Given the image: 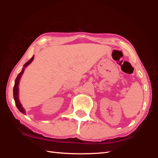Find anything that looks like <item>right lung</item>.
I'll return each instance as SVG.
<instances>
[{"instance_id": "add662e5", "label": "right lung", "mask_w": 158, "mask_h": 158, "mask_svg": "<svg viewBox=\"0 0 158 158\" xmlns=\"http://www.w3.org/2000/svg\"><path fill=\"white\" fill-rule=\"evenodd\" d=\"M34 58V56L33 57H32L30 60L28 61H27L25 64L24 65H23V68L22 69V70H21V73L18 74L17 78H16L15 80V86H14V89H13V95H14V99H15V105L17 106V109L19 110L21 113L22 114H25V109L23 108L22 105H21V104L19 101V80L21 79V77L22 75V74L23 73V72H24V69L25 68H26L29 64H30L32 61H33Z\"/></svg>"}]
</instances>
